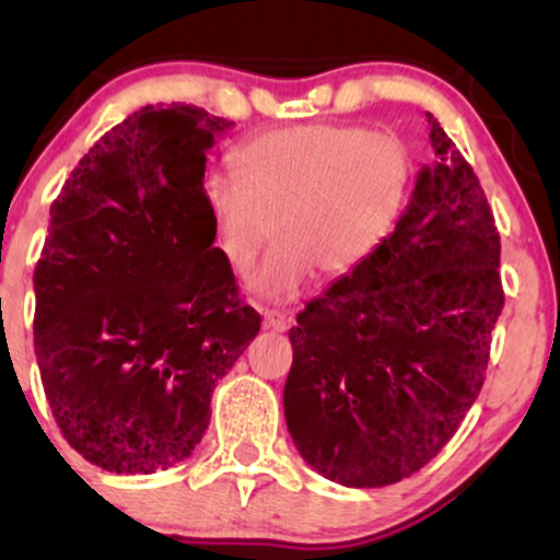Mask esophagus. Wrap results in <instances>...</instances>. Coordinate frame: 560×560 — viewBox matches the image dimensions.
Listing matches in <instances>:
<instances>
[{
	"instance_id": "1",
	"label": "esophagus",
	"mask_w": 560,
	"mask_h": 560,
	"mask_svg": "<svg viewBox=\"0 0 560 560\" xmlns=\"http://www.w3.org/2000/svg\"><path fill=\"white\" fill-rule=\"evenodd\" d=\"M262 326L271 331H287L292 326V316L279 311H262Z\"/></svg>"
}]
</instances>
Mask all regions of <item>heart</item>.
Instances as JSON below:
<instances>
[{
    "label": "heart",
    "instance_id": "1",
    "mask_svg": "<svg viewBox=\"0 0 560 560\" xmlns=\"http://www.w3.org/2000/svg\"><path fill=\"white\" fill-rule=\"evenodd\" d=\"M236 185L205 182L213 247L234 276L255 273L262 300L298 298L313 273L339 279L369 260L395 229L416 178V155L395 128L311 124L249 141L234 155Z\"/></svg>",
    "mask_w": 560,
    "mask_h": 560
}]
</instances>
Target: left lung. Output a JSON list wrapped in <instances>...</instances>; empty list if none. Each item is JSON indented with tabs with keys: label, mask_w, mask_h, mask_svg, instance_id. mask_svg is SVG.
<instances>
[{
	"label": "left lung",
	"mask_w": 560,
	"mask_h": 560,
	"mask_svg": "<svg viewBox=\"0 0 560 560\" xmlns=\"http://www.w3.org/2000/svg\"><path fill=\"white\" fill-rule=\"evenodd\" d=\"M427 118L434 163L395 231L289 329L287 429L305 464L345 487L395 485L447 445L485 384L505 302L485 189Z\"/></svg>",
	"instance_id": "obj_1"
}]
</instances>
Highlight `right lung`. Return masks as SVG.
Segmentation results:
<instances>
[{
  "mask_svg": "<svg viewBox=\"0 0 560 560\" xmlns=\"http://www.w3.org/2000/svg\"><path fill=\"white\" fill-rule=\"evenodd\" d=\"M231 126L191 105L141 107L52 205L34 273L36 361L62 436L105 471L189 458L215 384L260 331L202 199L205 155Z\"/></svg>",
  "mask_w": 560,
  "mask_h": 560,
  "instance_id": "right-lung-1",
  "label": "right lung"
}]
</instances>
